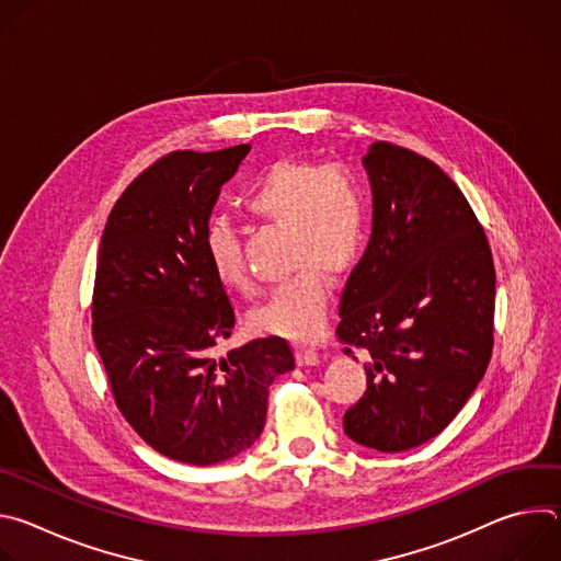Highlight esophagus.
<instances>
[{
	"label": "esophagus",
	"instance_id": "obj_1",
	"mask_svg": "<svg viewBox=\"0 0 561 561\" xmlns=\"http://www.w3.org/2000/svg\"><path fill=\"white\" fill-rule=\"evenodd\" d=\"M319 353L314 348H297V364L299 366H314L319 364Z\"/></svg>",
	"mask_w": 561,
	"mask_h": 561
}]
</instances>
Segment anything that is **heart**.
Instances as JSON below:
<instances>
[{"mask_svg":"<svg viewBox=\"0 0 561 561\" xmlns=\"http://www.w3.org/2000/svg\"><path fill=\"white\" fill-rule=\"evenodd\" d=\"M247 208L262 221L288 228V262L297 268L251 312L260 333L312 340L324 329L331 304V275L348 273L366 242L368 197L359 178L344 164L282 159L249 188ZM206 255L228 288L251 286L242 234L228 221L206 228Z\"/></svg>","mask_w":561,"mask_h":561,"instance_id":"b5f03b06","label":"heart"}]
</instances>
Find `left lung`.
Wrapping results in <instances>:
<instances>
[{
	"label": "left lung",
	"mask_w": 561,
	"mask_h": 561,
	"mask_svg": "<svg viewBox=\"0 0 561 561\" xmlns=\"http://www.w3.org/2000/svg\"><path fill=\"white\" fill-rule=\"evenodd\" d=\"M373 234L340 301L337 340L364 351L368 388L346 435L415 448L463 409L493 355L495 264L484 226L428 157L375 141L364 157Z\"/></svg>",
	"instance_id": "left-lung-1"
}]
</instances>
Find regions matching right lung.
Segmentation results:
<instances>
[{"instance_id": "add662e5", "label": "right lung", "mask_w": 561, "mask_h": 561, "mask_svg": "<svg viewBox=\"0 0 561 561\" xmlns=\"http://www.w3.org/2000/svg\"><path fill=\"white\" fill-rule=\"evenodd\" d=\"M249 150L159 157L115 202L98 253L93 340L115 404L148 446L195 466L253 446L268 386L295 368L282 337L213 355L234 308L204 239L219 186Z\"/></svg>"}]
</instances>
